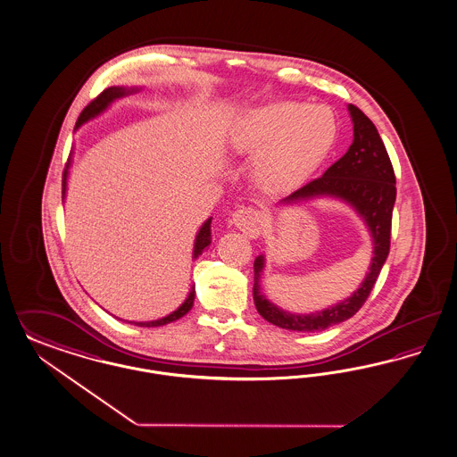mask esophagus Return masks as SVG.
<instances>
[{
	"label": "esophagus",
	"mask_w": 457,
	"mask_h": 457,
	"mask_svg": "<svg viewBox=\"0 0 457 457\" xmlns=\"http://www.w3.org/2000/svg\"><path fill=\"white\" fill-rule=\"evenodd\" d=\"M233 222L246 237H256L262 233L263 220L260 211L253 207H239L233 214Z\"/></svg>",
	"instance_id": "34e87169"
}]
</instances>
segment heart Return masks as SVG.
<instances>
[{
  "mask_svg": "<svg viewBox=\"0 0 457 457\" xmlns=\"http://www.w3.org/2000/svg\"><path fill=\"white\" fill-rule=\"evenodd\" d=\"M337 118L328 106L273 101L239 114L229 131V150L253 157V175L263 189L303 187L337 140Z\"/></svg>",
  "mask_w": 457,
  "mask_h": 457,
  "instance_id": "heart-1",
  "label": "heart"
}]
</instances>
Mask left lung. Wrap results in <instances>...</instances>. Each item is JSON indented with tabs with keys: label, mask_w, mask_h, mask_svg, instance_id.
<instances>
[{
	"label": "left lung",
	"mask_w": 457,
	"mask_h": 457,
	"mask_svg": "<svg viewBox=\"0 0 457 457\" xmlns=\"http://www.w3.org/2000/svg\"><path fill=\"white\" fill-rule=\"evenodd\" d=\"M353 121V143L346 154L324 172L322 177L305 184L287 195L278 204H299L317 197H332L351 205L364 220L373 241V258L360 288L347 299L312 314H292L277 307L262 294L260 278L265 268V256L254 260L253 300L258 314L273 326L287 331H324L329 326L345 322L361 309L390 252L392 214L396 199V180L386 148L377 126L360 108L347 104Z\"/></svg>",
	"instance_id": "8db88e82"
}]
</instances>
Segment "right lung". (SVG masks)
<instances>
[{
    "mask_svg": "<svg viewBox=\"0 0 457 457\" xmlns=\"http://www.w3.org/2000/svg\"><path fill=\"white\" fill-rule=\"evenodd\" d=\"M140 89H142V87H120V86H112V87L104 89L101 95L96 97L95 101H91V103L82 110L79 120H78V123H76V129L84 125V123H87L89 120L99 116L103 111L108 110L112 101H116V99H120V97H125V96L128 95H133V93H138ZM69 165H71V160H69V163H67V167H65V170H63L62 199H65V192H67ZM211 220H212V218H209V220H205L204 224L201 226L197 237H195V241H194V254H192L194 260H195L199 254H203L205 248L211 245ZM194 299H195V288L192 287V288H190L189 297L184 300V303H182L177 311H173L172 314L165 315V317L157 319V320H146V322L128 320V322H129V324H135V326H140V328H158V326H165V324L173 322V320H177V319H180V317H184V315L187 314L190 309H192V305H194Z\"/></svg>",
    "mask_w": 457,
    "mask_h": 457,
    "instance_id": "right-lung-1",
    "label": "right lung"
}]
</instances>
